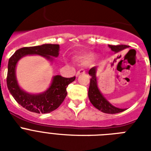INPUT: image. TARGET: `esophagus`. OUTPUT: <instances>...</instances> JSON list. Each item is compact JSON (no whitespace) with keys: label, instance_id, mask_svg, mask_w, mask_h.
Wrapping results in <instances>:
<instances>
[{"label":"esophagus","instance_id":"34e87169","mask_svg":"<svg viewBox=\"0 0 151 151\" xmlns=\"http://www.w3.org/2000/svg\"><path fill=\"white\" fill-rule=\"evenodd\" d=\"M85 73V70H83V69H81V70H79L77 72V74H76V75L78 76V75H80L81 73Z\"/></svg>","mask_w":151,"mask_h":151}]
</instances>
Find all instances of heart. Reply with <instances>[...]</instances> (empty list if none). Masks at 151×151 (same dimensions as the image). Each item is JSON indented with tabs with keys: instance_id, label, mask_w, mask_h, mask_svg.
I'll return each instance as SVG.
<instances>
[{
	"instance_id": "b5f03b06",
	"label": "heart",
	"mask_w": 151,
	"mask_h": 151,
	"mask_svg": "<svg viewBox=\"0 0 151 151\" xmlns=\"http://www.w3.org/2000/svg\"><path fill=\"white\" fill-rule=\"evenodd\" d=\"M93 58V55L92 54H87V55H81V56L79 57V59L82 63H87L88 62L91 60V59Z\"/></svg>"
}]
</instances>
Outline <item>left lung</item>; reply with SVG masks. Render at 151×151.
I'll list each match as a JSON object with an SVG mask.
<instances>
[{"mask_svg": "<svg viewBox=\"0 0 151 151\" xmlns=\"http://www.w3.org/2000/svg\"><path fill=\"white\" fill-rule=\"evenodd\" d=\"M109 47L115 53H117V52L128 48V46L124 45H109ZM96 70L97 68L94 66L90 69L88 71V74L92 77L90 79V85L89 88H88V98H89L90 102L92 103V104L95 107L106 114H117V113L122 112V111L125 110V109H121V108H117L114 106H113L102 95L99 88H98V85H97V79L96 75Z\"/></svg>", "mask_w": 151, "mask_h": 151, "instance_id": "obj_1", "label": "left lung"}]
</instances>
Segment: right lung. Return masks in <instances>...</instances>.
Wrapping results in <instances>:
<instances>
[{
    "instance_id": "1",
    "label": "right lung",
    "mask_w": 151,
    "mask_h": 151,
    "mask_svg": "<svg viewBox=\"0 0 151 151\" xmlns=\"http://www.w3.org/2000/svg\"><path fill=\"white\" fill-rule=\"evenodd\" d=\"M59 52V45L45 44L19 48L9 59L7 75L8 88L16 102L29 111L37 114H47L57 109L66 98V88L69 84L75 80V77L67 78L60 75L54 76L52 84L45 92L40 94H30L23 91L18 84L15 75L16 64L21 58L27 55H39L52 61V57H58Z\"/></svg>"
}]
</instances>
